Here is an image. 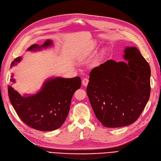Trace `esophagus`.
<instances>
[{"label": "esophagus", "instance_id": "esophagus-1", "mask_svg": "<svg viewBox=\"0 0 161 161\" xmlns=\"http://www.w3.org/2000/svg\"><path fill=\"white\" fill-rule=\"evenodd\" d=\"M89 83V79L87 78H84L82 80V84L83 86H87Z\"/></svg>", "mask_w": 161, "mask_h": 161}]
</instances>
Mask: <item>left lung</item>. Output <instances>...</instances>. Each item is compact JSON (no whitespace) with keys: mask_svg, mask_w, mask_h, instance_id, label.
Segmentation results:
<instances>
[{"mask_svg":"<svg viewBox=\"0 0 161 161\" xmlns=\"http://www.w3.org/2000/svg\"><path fill=\"white\" fill-rule=\"evenodd\" d=\"M127 62L108 60L92 69L87 94L98 121L117 128L136 121L150 96L151 69L136 47L125 49Z\"/></svg>","mask_w":161,"mask_h":161,"instance_id":"left-lung-1","label":"left lung"}]
</instances>
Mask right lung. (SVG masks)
<instances>
[{"instance_id":"right-lung-1","label":"right lung","mask_w":161,"mask_h":161,"mask_svg":"<svg viewBox=\"0 0 161 161\" xmlns=\"http://www.w3.org/2000/svg\"><path fill=\"white\" fill-rule=\"evenodd\" d=\"M52 44V40H47L41 46L34 44L28 50L40 49ZM21 60V57H17L11 66ZM11 81L15 82L13 78ZM81 86L80 77H57L46 81L41 90L35 95L22 97L10 86H8V91L12 105L24 123L38 130L52 131L60 128L65 121L72 96Z\"/></svg>"}]
</instances>
